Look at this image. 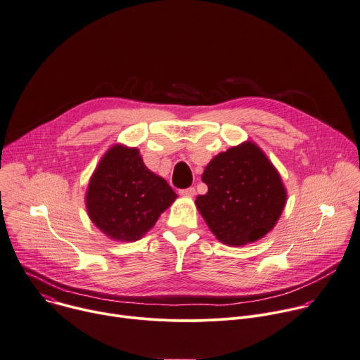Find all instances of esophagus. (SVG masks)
I'll use <instances>...</instances> for the list:
<instances>
[{
	"instance_id": "34e87169",
	"label": "esophagus",
	"mask_w": 360,
	"mask_h": 360,
	"mask_svg": "<svg viewBox=\"0 0 360 360\" xmlns=\"http://www.w3.org/2000/svg\"><path fill=\"white\" fill-rule=\"evenodd\" d=\"M179 195H184V197H193L195 188L189 186V188H185V189H179Z\"/></svg>"
}]
</instances>
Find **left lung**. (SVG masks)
<instances>
[{
  "instance_id": "8db88e82",
  "label": "left lung",
  "mask_w": 360,
  "mask_h": 360,
  "mask_svg": "<svg viewBox=\"0 0 360 360\" xmlns=\"http://www.w3.org/2000/svg\"><path fill=\"white\" fill-rule=\"evenodd\" d=\"M208 185L197 207L215 237L228 245H244L264 237L285 204L281 178L252 142L217 155L204 171Z\"/></svg>"
}]
</instances>
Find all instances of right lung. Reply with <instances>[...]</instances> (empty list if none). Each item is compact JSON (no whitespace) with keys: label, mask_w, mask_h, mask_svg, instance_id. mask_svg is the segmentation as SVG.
<instances>
[{"label":"right lung","mask_w":360,"mask_h":360,"mask_svg":"<svg viewBox=\"0 0 360 360\" xmlns=\"http://www.w3.org/2000/svg\"><path fill=\"white\" fill-rule=\"evenodd\" d=\"M176 198L169 184L150 172L138 149L112 148L90 179V219L110 238L136 241Z\"/></svg>","instance_id":"right-lung-1"}]
</instances>
